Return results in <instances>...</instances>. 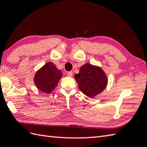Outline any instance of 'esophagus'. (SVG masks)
Returning <instances> with one entry per match:
<instances>
[{
  "label": "esophagus",
  "mask_w": 147,
  "mask_h": 147,
  "mask_svg": "<svg viewBox=\"0 0 147 147\" xmlns=\"http://www.w3.org/2000/svg\"><path fill=\"white\" fill-rule=\"evenodd\" d=\"M67 75L69 77H72L73 76V72L72 71H69V72H67Z\"/></svg>",
  "instance_id": "obj_1"
}]
</instances>
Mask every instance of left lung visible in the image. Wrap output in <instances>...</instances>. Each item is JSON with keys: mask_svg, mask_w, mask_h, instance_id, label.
I'll use <instances>...</instances> for the list:
<instances>
[{"mask_svg": "<svg viewBox=\"0 0 147 147\" xmlns=\"http://www.w3.org/2000/svg\"><path fill=\"white\" fill-rule=\"evenodd\" d=\"M79 89L86 96L93 98L103 91L108 84V78L100 67L86 63L78 74L74 75Z\"/></svg>", "mask_w": 147, "mask_h": 147, "instance_id": "8db88e82", "label": "left lung"}]
</instances>
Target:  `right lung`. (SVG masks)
I'll list each match as a JSON object with an SVG mask.
<instances>
[{
    "label": "right lung",
    "instance_id": "add662e5",
    "mask_svg": "<svg viewBox=\"0 0 147 147\" xmlns=\"http://www.w3.org/2000/svg\"><path fill=\"white\" fill-rule=\"evenodd\" d=\"M62 74V72L57 69L55 64L49 62L36 71L34 82L37 89L49 94L55 89Z\"/></svg>",
    "mask_w": 147,
    "mask_h": 147
}]
</instances>
